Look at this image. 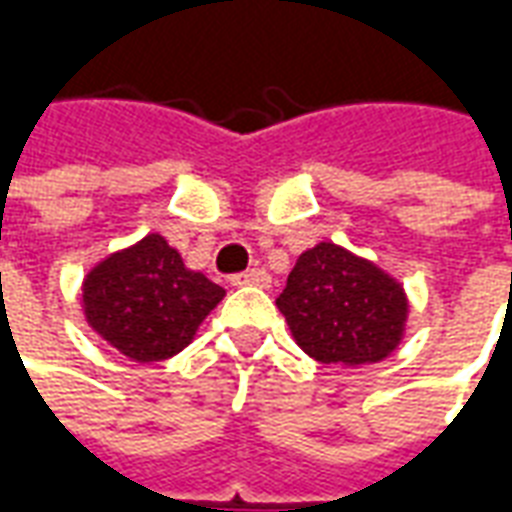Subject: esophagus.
<instances>
[{
	"instance_id": "obj_1",
	"label": "esophagus",
	"mask_w": 512,
	"mask_h": 512,
	"mask_svg": "<svg viewBox=\"0 0 512 512\" xmlns=\"http://www.w3.org/2000/svg\"><path fill=\"white\" fill-rule=\"evenodd\" d=\"M230 282H233V285H257V288H266L268 282H271V277L266 274V268H246L241 274H233Z\"/></svg>"
}]
</instances>
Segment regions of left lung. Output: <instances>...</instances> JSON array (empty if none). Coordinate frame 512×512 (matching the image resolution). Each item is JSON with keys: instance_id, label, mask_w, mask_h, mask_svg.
Listing matches in <instances>:
<instances>
[{"instance_id": "8db88e82", "label": "left lung", "mask_w": 512, "mask_h": 512, "mask_svg": "<svg viewBox=\"0 0 512 512\" xmlns=\"http://www.w3.org/2000/svg\"><path fill=\"white\" fill-rule=\"evenodd\" d=\"M296 343L323 365H365L395 351L406 296L373 263L334 244L296 260L277 299Z\"/></svg>"}]
</instances>
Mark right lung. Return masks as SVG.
Returning a JSON list of instances; mask_svg holds the SVG:
<instances>
[{
  "instance_id": "add662e5",
  "label": "right lung",
  "mask_w": 512,
  "mask_h": 512,
  "mask_svg": "<svg viewBox=\"0 0 512 512\" xmlns=\"http://www.w3.org/2000/svg\"><path fill=\"white\" fill-rule=\"evenodd\" d=\"M224 290L183 266L161 235L106 257L84 279V315L106 343L136 362H161L191 343Z\"/></svg>"
}]
</instances>
